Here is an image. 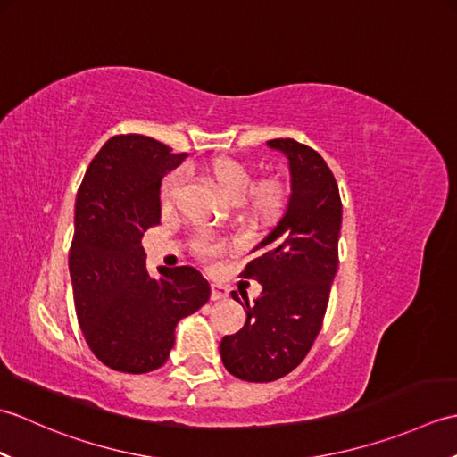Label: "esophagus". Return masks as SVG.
Masks as SVG:
<instances>
[{"instance_id": "1", "label": "esophagus", "mask_w": 457, "mask_h": 457, "mask_svg": "<svg viewBox=\"0 0 457 457\" xmlns=\"http://www.w3.org/2000/svg\"><path fill=\"white\" fill-rule=\"evenodd\" d=\"M229 296V290L220 285V283H213L212 285V300H226Z\"/></svg>"}]
</instances>
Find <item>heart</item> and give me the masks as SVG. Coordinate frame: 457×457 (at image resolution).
<instances>
[{"instance_id": "b5f03b06", "label": "heart", "mask_w": 457, "mask_h": 457, "mask_svg": "<svg viewBox=\"0 0 457 457\" xmlns=\"http://www.w3.org/2000/svg\"><path fill=\"white\" fill-rule=\"evenodd\" d=\"M210 177L216 182V187L223 192L229 202L241 204L245 202L255 213H270L278 208L280 200H283V187L277 180H263L253 184V174H251L245 162L231 157H220L210 162ZM182 177L179 172L170 174L164 180L161 190V202L164 208H169L174 196L180 188ZM223 245L220 241H212L204 237L198 241V253L202 257H216L221 253Z\"/></svg>"}]
</instances>
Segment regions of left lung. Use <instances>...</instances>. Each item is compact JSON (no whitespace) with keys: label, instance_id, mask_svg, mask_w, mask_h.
<instances>
[{"label":"left lung","instance_id":"left-lung-1","mask_svg":"<svg viewBox=\"0 0 457 457\" xmlns=\"http://www.w3.org/2000/svg\"><path fill=\"white\" fill-rule=\"evenodd\" d=\"M267 147L288 161L290 196L241 273L263 287L261 296L249 304L231 295L247 320L220 344L228 371L249 383L277 381L310 352L336 278L342 229V200L326 161L295 139L267 141Z\"/></svg>","mask_w":457,"mask_h":457}]
</instances>
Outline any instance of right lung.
<instances>
[{"label": "right lung", "instance_id": "add662e5", "mask_svg": "<svg viewBox=\"0 0 457 457\" xmlns=\"http://www.w3.org/2000/svg\"><path fill=\"white\" fill-rule=\"evenodd\" d=\"M145 135H115L92 159L74 210L68 269L92 353L121 373L164 365L174 328L208 303L194 267H145L143 234L161 221V180L187 159Z\"/></svg>", "mask_w": 457, "mask_h": 457}]
</instances>
